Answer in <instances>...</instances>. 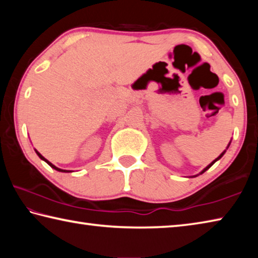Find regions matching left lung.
<instances>
[{
  "label": "left lung",
  "instance_id": "8db88e82",
  "mask_svg": "<svg viewBox=\"0 0 258 258\" xmlns=\"http://www.w3.org/2000/svg\"><path fill=\"white\" fill-rule=\"evenodd\" d=\"M230 143H231V142H230ZM230 143H229V146H230ZM229 146H228V148H229ZM228 148H226V149H228ZM225 151H226V150H224L223 152H222V154H221L220 156H218V157H217V158H216L215 160H213V161H212V163H211V164H209V165L207 166V167H206V168H204V169H203V171H202V173H200V174H203V173H205V172H206V171H207V169H208V168H211V167H212V166H213L214 164H215V163H216V161H217L218 159H221V158H222V157H223V155L225 154Z\"/></svg>",
  "mask_w": 258,
  "mask_h": 258
}]
</instances>
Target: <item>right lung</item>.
Segmentation results:
<instances>
[{
  "label": "right lung",
  "instance_id": "right-lung-1",
  "mask_svg": "<svg viewBox=\"0 0 258 258\" xmlns=\"http://www.w3.org/2000/svg\"><path fill=\"white\" fill-rule=\"evenodd\" d=\"M35 151H36V154H37V156H38V157H40V158H41L42 160H44L46 164H49V165L51 166V167H52V168H54V169H55V171H58V172H62V173H69V172H72V171H66V169H61V168H58V167H56V166H54L53 164H52V163H50V161H49V160H47V159H45V158H44V157H43V156H42V155L40 154V152H38L37 150H35Z\"/></svg>",
  "mask_w": 258,
  "mask_h": 258
}]
</instances>
